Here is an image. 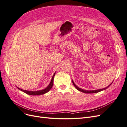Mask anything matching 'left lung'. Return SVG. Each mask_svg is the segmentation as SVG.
<instances>
[{
	"instance_id": "obj_1",
	"label": "left lung",
	"mask_w": 127,
	"mask_h": 127,
	"mask_svg": "<svg viewBox=\"0 0 127 127\" xmlns=\"http://www.w3.org/2000/svg\"><path fill=\"white\" fill-rule=\"evenodd\" d=\"M72 83H73V85H74V86L76 87V88L77 90L79 91H80V92H83V93H98V92H101V91H103V90H106V88H108V87L111 85V84H112V83H113V82H112L111 84H110V85H109L108 86H107V87H105V88H102V89L97 90H93V91H86V90H83V89H82V88H79L78 86H77L75 85V83H74V82H73L72 80Z\"/></svg>"
}]
</instances>
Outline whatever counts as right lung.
<instances>
[{
	"mask_svg": "<svg viewBox=\"0 0 127 127\" xmlns=\"http://www.w3.org/2000/svg\"><path fill=\"white\" fill-rule=\"evenodd\" d=\"M55 75V73L54 74V75H53L52 79L51 80L50 83L49 84V85L46 87L44 89L42 90H40V91H27V90H23L22 89H21V88L17 87V88L18 90H20L21 91H22V92H24L26 94H28V95H42L46 93H47L50 90H51V88H52V86H53V78H54V76Z\"/></svg>",
	"mask_w": 127,
	"mask_h": 127,
	"instance_id": "right-lung-1",
	"label": "right lung"
}]
</instances>
